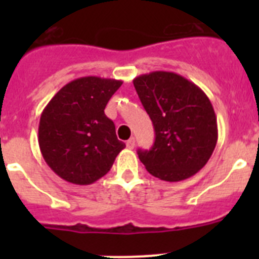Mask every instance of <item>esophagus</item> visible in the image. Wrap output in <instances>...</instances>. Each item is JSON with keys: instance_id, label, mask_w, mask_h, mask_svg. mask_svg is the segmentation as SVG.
<instances>
[{"instance_id": "obj_1", "label": "esophagus", "mask_w": 259, "mask_h": 259, "mask_svg": "<svg viewBox=\"0 0 259 259\" xmlns=\"http://www.w3.org/2000/svg\"><path fill=\"white\" fill-rule=\"evenodd\" d=\"M125 145H127L128 149H134V148H135V137H131L130 140H127Z\"/></svg>"}]
</instances>
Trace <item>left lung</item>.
<instances>
[{
  "mask_svg": "<svg viewBox=\"0 0 259 259\" xmlns=\"http://www.w3.org/2000/svg\"><path fill=\"white\" fill-rule=\"evenodd\" d=\"M134 85L154 125L152 149L137 150L148 172L164 182H180L197 174L218 140L209 97L188 79L167 71L140 75Z\"/></svg>",
  "mask_w": 259,
  "mask_h": 259,
  "instance_id": "left-lung-1",
  "label": "left lung"
}]
</instances>
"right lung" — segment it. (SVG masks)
<instances>
[{"mask_svg": "<svg viewBox=\"0 0 259 259\" xmlns=\"http://www.w3.org/2000/svg\"><path fill=\"white\" fill-rule=\"evenodd\" d=\"M122 80L85 76L61 88L44 109L38 124V145L48 166L72 184L101 179L125 144L105 115Z\"/></svg>", "mask_w": 259, "mask_h": 259, "instance_id": "obj_1", "label": "right lung"}]
</instances>
